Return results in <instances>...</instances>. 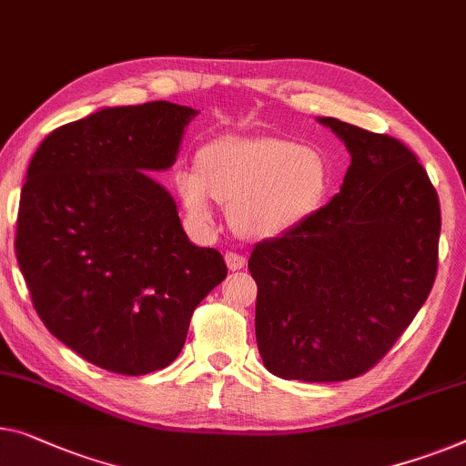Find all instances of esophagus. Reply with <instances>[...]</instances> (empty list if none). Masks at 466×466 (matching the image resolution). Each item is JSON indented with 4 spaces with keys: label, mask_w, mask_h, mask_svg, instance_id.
Returning <instances> with one entry per match:
<instances>
[{
    "label": "esophagus",
    "mask_w": 466,
    "mask_h": 466,
    "mask_svg": "<svg viewBox=\"0 0 466 466\" xmlns=\"http://www.w3.org/2000/svg\"><path fill=\"white\" fill-rule=\"evenodd\" d=\"M225 262H227V267L231 268V271H239V268L246 265V258L241 254H238V252H227L225 254Z\"/></svg>",
    "instance_id": "esophagus-1"
}]
</instances>
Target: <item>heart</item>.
I'll list each match as a JSON object with an SVG mask.
<instances>
[{
	"label": "heart",
	"mask_w": 466,
	"mask_h": 466,
	"mask_svg": "<svg viewBox=\"0 0 466 466\" xmlns=\"http://www.w3.org/2000/svg\"><path fill=\"white\" fill-rule=\"evenodd\" d=\"M326 161L286 138H225L208 145L198 167L177 174L195 218L210 220V195L228 206L235 231L271 238L311 214L328 188Z\"/></svg>",
	"instance_id": "1"
}]
</instances>
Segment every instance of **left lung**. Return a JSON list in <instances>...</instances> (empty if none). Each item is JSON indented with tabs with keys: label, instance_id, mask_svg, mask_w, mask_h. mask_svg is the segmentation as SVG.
<instances>
[{
	"label": "left lung",
	"instance_id": "1",
	"mask_svg": "<svg viewBox=\"0 0 466 466\" xmlns=\"http://www.w3.org/2000/svg\"><path fill=\"white\" fill-rule=\"evenodd\" d=\"M350 153L340 193L256 244V342L268 372L339 382L374 368L437 275L440 198L401 140L319 117Z\"/></svg>",
	"mask_w": 466,
	"mask_h": 466
}]
</instances>
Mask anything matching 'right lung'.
I'll return each instance as SVG.
<instances>
[{
  "label": "right lung",
  "instance_id": "1",
  "mask_svg": "<svg viewBox=\"0 0 466 466\" xmlns=\"http://www.w3.org/2000/svg\"><path fill=\"white\" fill-rule=\"evenodd\" d=\"M195 116L167 100L103 109L50 132L26 170L15 248L33 307L109 372L170 366L227 278L222 254L188 241L172 195L147 174L174 164Z\"/></svg>",
  "mask_w": 466,
  "mask_h": 466
}]
</instances>
